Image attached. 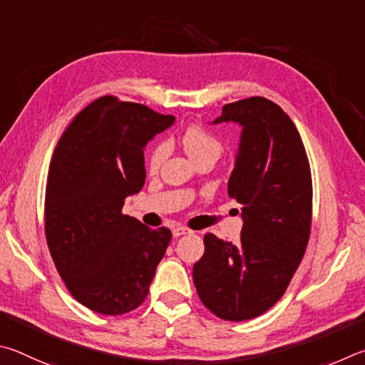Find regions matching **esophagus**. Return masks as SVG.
<instances>
[{"mask_svg":"<svg viewBox=\"0 0 365 365\" xmlns=\"http://www.w3.org/2000/svg\"><path fill=\"white\" fill-rule=\"evenodd\" d=\"M186 234H190V229L184 227V226L173 227V235H175V237H181V235H186Z\"/></svg>","mask_w":365,"mask_h":365,"instance_id":"1","label":"esophagus"}]
</instances>
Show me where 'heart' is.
<instances>
[{"label": "heart", "mask_w": 365, "mask_h": 365, "mask_svg": "<svg viewBox=\"0 0 365 365\" xmlns=\"http://www.w3.org/2000/svg\"><path fill=\"white\" fill-rule=\"evenodd\" d=\"M181 144L194 162H199L202 158L216 160L225 150V144H222L220 136H216L210 128L203 125L187 126L181 136ZM166 155H168V147L165 143L153 145L149 150V155H147V170L157 173L165 162Z\"/></svg>", "instance_id": "obj_1"}]
</instances>
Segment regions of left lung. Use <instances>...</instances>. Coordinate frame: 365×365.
Masks as SVG:
<instances>
[{"label": "left lung", "mask_w": 365, "mask_h": 365, "mask_svg": "<svg viewBox=\"0 0 365 365\" xmlns=\"http://www.w3.org/2000/svg\"><path fill=\"white\" fill-rule=\"evenodd\" d=\"M237 121L242 139L227 192L242 205L237 244L215 234L192 277L200 302L225 321H248L284 297L311 235L312 179L295 123L272 101L253 96L215 120Z\"/></svg>", "instance_id": "8db88e82"}]
</instances>
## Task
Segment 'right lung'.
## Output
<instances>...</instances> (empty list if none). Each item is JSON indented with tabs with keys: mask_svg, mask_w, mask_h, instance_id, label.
<instances>
[{
	"mask_svg": "<svg viewBox=\"0 0 365 365\" xmlns=\"http://www.w3.org/2000/svg\"><path fill=\"white\" fill-rule=\"evenodd\" d=\"M175 117L102 96L75 115L51 158L44 234L56 269L76 302L121 316L147 298L168 248V227L123 215L145 181L144 147Z\"/></svg>",
	"mask_w": 365,
	"mask_h": 365,
	"instance_id": "right-lung-1",
	"label": "right lung"
}]
</instances>
